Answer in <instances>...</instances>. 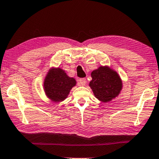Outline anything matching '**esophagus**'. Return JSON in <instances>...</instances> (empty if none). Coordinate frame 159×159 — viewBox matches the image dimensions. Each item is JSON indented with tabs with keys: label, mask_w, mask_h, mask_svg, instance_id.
<instances>
[{
	"label": "esophagus",
	"mask_w": 159,
	"mask_h": 159,
	"mask_svg": "<svg viewBox=\"0 0 159 159\" xmlns=\"http://www.w3.org/2000/svg\"><path fill=\"white\" fill-rule=\"evenodd\" d=\"M85 84H86V80H85V78H81L78 81V85H80V86H84V85H85Z\"/></svg>",
	"instance_id": "1"
}]
</instances>
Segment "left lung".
<instances>
[{"mask_svg":"<svg viewBox=\"0 0 159 159\" xmlns=\"http://www.w3.org/2000/svg\"><path fill=\"white\" fill-rule=\"evenodd\" d=\"M92 80L89 86L100 101H111L120 94L122 80L116 71L108 66H100L91 74Z\"/></svg>","mask_w":159,"mask_h":159,"instance_id":"left-lung-1","label":"left lung"}]
</instances>
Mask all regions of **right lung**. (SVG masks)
Masks as SVG:
<instances>
[{"label": "right lung", "mask_w": 159, "mask_h": 159, "mask_svg": "<svg viewBox=\"0 0 159 159\" xmlns=\"http://www.w3.org/2000/svg\"><path fill=\"white\" fill-rule=\"evenodd\" d=\"M74 78L70 77L62 69L52 68L48 71L44 81L46 96L55 102L65 100L70 89L76 85Z\"/></svg>", "instance_id": "1"}]
</instances>
